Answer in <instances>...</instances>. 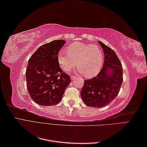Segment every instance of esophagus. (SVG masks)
<instances>
[{"instance_id":"1","label":"esophagus","mask_w":147,"mask_h":147,"mask_svg":"<svg viewBox=\"0 0 147 147\" xmlns=\"http://www.w3.org/2000/svg\"><path fill=\"white\" fill-rule=\"evenodd\" d=\"M70 78H71V80H75V79H76L77 77L76 76H73V75H72V76L70 77Z\"/></svg>"}]
</instances>
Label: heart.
<instances>
[{
    "mask_svg": "<svg viewBox=\"0 0 147 147\" xmlns=\"http://www.w3.org/2000/svg\"><path fill=\"white\" fill-rule=\"evenodd\" d=\"M66 50L67 53H59L57 55V62L65 72L77 64L78 72L87 78L95 77L100 72L103 53L97 45L76 42L68 46Z\"/></svg>",
    "mask_w": 147,
    "mask_h": 147,
    "instance_id": "1",
    "label": "heart"
}]
</instances>
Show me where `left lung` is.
Segmentation results:
<instances>
[{"label": "left lung", "instance_id": "obj_1", "mask_svg": "<svg viewBox=\"0 0 147 147\" xmlns=\"http://www.w3.org/2000/svg\"><path fill=\"white\" fill-rule=\"evenodd\" d=\"M103 49V67L96 77L84 80L80 92L84 103L101 108L110 104L118 95L123 83V67L115 51L99 41Z\"/></svg>", "mask_w": 147, "mask_h": 147}]
</instances>
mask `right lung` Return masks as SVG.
Listing matches in <instances>:
<instances>
[{
	"label": "right lung",
	"instance_id": "right-lung-1",
	"mask_svg": "<svg viewBox=\"0 0 147 147\" xmlns=\"http://www.w3.org/2000/svg\"><path fill=\"white\" fill-rule=\"evenodd\" d=\"M65 40H56L40 47L31 56L26 72L29 95L43 106L56 105L61 101L71 82L57 62V55Z\"/></svg>",
	"mask_w": 147,
	"mask_h": 147
}]
</instances>
